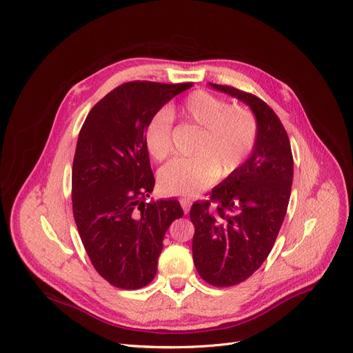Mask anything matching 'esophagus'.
<instances>
[{
    "label": "esophagus",
    "instance_id": "34e87169",
    "mask_svg": "<svg viewBox=\"0 0 353 353\" xmlns=\"http://www.w3.org/2000/svg\"><path fill=\"white\" fill-rule=\"evenodd\" d=\"M180 205H181V208H183V210H184V213H189L190 212V206H192V201L189 200V199H186V197H184V199H181L180 200Z\"/></svg>",
    "mask_w": 353,
    "mask_h": 353
}]
</instances>
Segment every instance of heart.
<instances>
[{
	"label": "heart",
	"instance_id": "1",
	"mask_svg": "<svg viewBox=\"0 0 353 353\" xmlns=\"http://www.w3.org/2000/svg\"><path fill=\"white\" fill-rule=\"evenodd\" d=\"M172 114L201 130L193 157L167 163L159 173V188L167 196L193 197L210 188L217 176L234 174L252 154L257 140V123L246 108L230 104L208 91L189 94ZM148 154L161 161L172 153V116L161 110L144 127Z\"/></svg>",
	"mask_w": 353,
	"mask_h": 353
}]
</instances>
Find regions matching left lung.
Listing matches in <instances>:
<instances>
[{"instance_id":"left-lung-1","label":"left lung","mask_w":353,"mask_h":353,"mask_svg":"<svg viewBox=\"0 0 353 353\" xmlns=\"http://www.w3.org/2000/svg\"><path fill=\"white\" fill-rule=\"evenodd\" d=\"M210 85L246 103L257 123L250 157L212 190L210 200L190 209L194 266L209 285L228 288L250 277L274 245L290 199L293 156L282 121L262 99L230 85Z\"/></svg>"}]
</instances>
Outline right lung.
Segmentation results:
<instances>
[{"label": "right lung", "instance_id": "1", "mask_svg": "<svg viewBox=\"0 0 353 353\" xmlns=\"http://www.w3.org/2000/svg\"><path fill=\"white\" fill-rule=\"evenodd\" d=\"M192 85L124 83L90 110L80 130L72 214L92 266L116 288L134 290L154 279L164 233L183 216L176 199L144 203L154 176L143 133L153 114Z\"/></svg>", "mask_w": 353, "mask_h": 353}]
</instances>
